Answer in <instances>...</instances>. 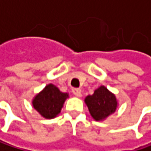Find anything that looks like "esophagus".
Instances as JSON below:
<instances>
[{"instance_id":"esophagus-1","label":"esophagus","mask_w":151,"mask_h":151,"mask_svg":"<svg viewBox=\"0 0 151 151\" xmlns=\"http://www.w3.org/2000/svg\"><path fill=\"white\" fill-rule=\"evenodd\" d=\"M72 92H73V94L75 96H77V97H81V90H80V89H73Z\"/></svg>"}]
</instances>
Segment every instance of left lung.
Wrapping results in <instances>:
<instances>
[{
  "instance_id": "1",
  "label": "left lung",
  "mask_w": 151,
  "mask_h": 151,
  "mask_svg": "<svg viewBox=\"0 0 151 151\" xmlns=\"http://www.w3.org/2000/svg\"><path fill=\"white\" fill-rule=\"evenodd\" d=\"M84 101L91 117L97 121L104 120L113 114L119 106L115 94L109 91L105 86L99 87L92 95L85 98Z\"/></svg>"
}]
</instances>
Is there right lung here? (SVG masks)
Wrapping results in <instances>:
<instances>
[{
  "mask_svg": "<svg viewBox=\"0 0 151 151\" xmlns=\"http://www.w3.org/2000/svg\"><path fill=\"white\" fill-rule=\"evenodd\" d=\"M68 98L69 93L60 91L58 87L50 83L35 95L32 103L40 116L50 119L59 115Z\"/></svg>",
  "mask_w": 151,
  "mask_h": 151,
  "instance_id": "obj_1",
  "label": "right lung"
}]
</instances>
